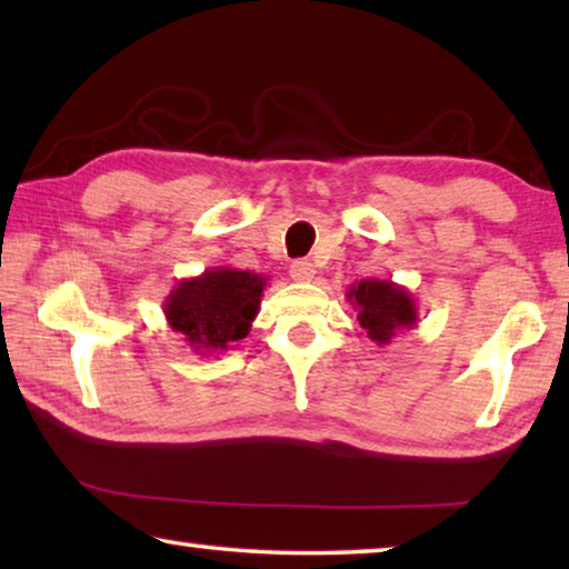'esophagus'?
<instances>
[{
    "label": "esophagus",
    "mask_w": 569,
    "mask_h": 569,
    "mask_svg": "<svg viewBox=\"0 0 569 569\" xmlns=\"http://www.w3.org/2000/svg\"><path fill=\"white\" fill-rule=\"evenodd\" d=\"M316 276V266L311 261H293L291 263V278L298 283H311Z\"/></svg>",
    "instance_id": "esophagus-1"
}]
</instances>
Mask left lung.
I'll list each match as a JSON object with an SVG mask.
<instances>
[{"instance_id":"obj_1","label":"left lung","mask_w":569,"mask_h":569,"mask_svg":"<svg viewBox=\"0 0 569 569\" xmlns=\"http://www.w3.org/2000/svg\"><path fill=\"white\" fill-rule=\"evenodd\" d=\"M349 298L356 321L373 343L387 346L403 329H413L419 321V308L407 288L381 281V278H361L349 286Z\"/></svg>"}]
</instances>
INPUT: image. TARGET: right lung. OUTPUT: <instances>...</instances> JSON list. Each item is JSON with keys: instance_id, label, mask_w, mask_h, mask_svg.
I'll list each match as a JSON object with an SVG mask.
<instances>
[{"instance_id": "right-lung-1", "label": "right lung", "mask_w": 569, "mask_h": 569, "mask_svg": "<svg viewBox=\"0 0 569 569\" xmlns=\"http://www.w3.org/2000/svg\"><path fill=\"white\" fill-rule=\"evenodd\" d=\"M266 281L268 276L240 268H208L172 286L162 313L196 353H223L230 343L248 336L261 308Z\"/></svg>"}]
</instances>
